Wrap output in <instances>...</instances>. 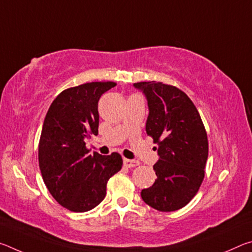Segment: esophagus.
<instances>
[{
    "label": "esophagus",
    "mask_w": 252,
    "mask_h": 252,
    "mask_svg": "<svg viewBox=\"0 0 252 252\" xmlns=\"http://www.w3.org/2000/svg\"><path fill=\"white\" fill-rule=\"evenodd\" d=\"M123 164L126 165V168H133L139 164L138 160H131V159H125L123 160Z\"/></svg>",
    "instance_id": "34e87169"
}]
</instances>
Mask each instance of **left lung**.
<instances>
[{
  "label": "left lung",
  "mask_w": 252,
  "mask_h": 252,
  "mask_svg": "<svg viewBox=\"0 0 252 252\" xmlns=\"http://www.w3.org/2000/svg\"><path fill=\"white\" fill-rule=\"evenodd\" d=\"M133 87L147 99L146 131L159 157L153 165L157 180L141 198L156 210H179L197 194L204 178L207 132L192 101L178 88L156 81Z\"/></svg>",
  "instance_id": "left-lung-1"
}]
</instances>
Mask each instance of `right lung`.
I'll return each mask as SVG.
<instances>
[{"label":"right lung","instance_id":"1","mask_svg":"<svg viewBox=\"0 0 252 252\" xmlns=\"http://www.w3.org/2000/svg\"><path fill=\"white\" fill-rule=\"evenodd\" d=\"M114 82H91L62 91L46 113L39 144L42 178L57 201L74 212L95 208L106 193L109 179L120 171L117 152L90 155L85 140L97 134L101 95Z\"/></svg>","mask_w":252,"mask_h":252}]
</instances>
